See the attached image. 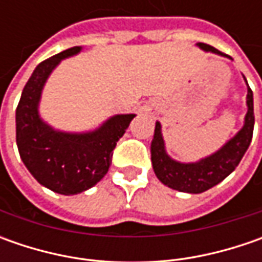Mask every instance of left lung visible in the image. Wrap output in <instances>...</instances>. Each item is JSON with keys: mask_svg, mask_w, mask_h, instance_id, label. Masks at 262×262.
<instances>
[{"mask_svg": "<svg viewBox=\"0 0 262 262\" xmlns=\"http://www.w3.org/2000/svg\"><path fill=\"white\" fill-rule=\"evenodd\" d=\"M201 51L211 52L214 55L226 56L217 51L216 48L201 43H195ZM248 87L247 93V115L244 118V125L232 138H229L223 146L210 156L203 157L196 162H179L167 155L165 138L162 134V124L156 121L155 136L151 140L150 153L151 165L157 179L172 189L188 194H201L207 189L220 184L225 178L230 175L244 155L252 140L254 133V95L248 86L247 78L244 77Z\"/></svg>", "mask_w": 262, "mask_h": 262, "instance_id": "left-lung-1", "label": "left lung"}]
</instances>
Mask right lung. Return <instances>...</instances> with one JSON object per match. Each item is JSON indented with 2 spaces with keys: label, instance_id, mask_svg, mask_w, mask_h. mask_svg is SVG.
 I'll use <instances>...</instances> for the list:
<instances>
[{
  "label": "right lung",
  "instance_id": "right-lung-1",
  "mask_svg": "<svg viewBox=\"0 0 262 262\" xmlns=\"http://www.w3.org/2000/svg\"><path fill=\"white\" fill-rule=\"evenodd\" d=\"M81 49L70 48L36 67L15 111V141L25 166L40 185L61 195L87 191L107 173L116 143L136 116L112 115L95 129L81 133L56 129L40 116L39 105L49 76L61 61Z\"/></svg>",
  "mask_w": 262,
  "mask_h": 262
}]
</instances>
